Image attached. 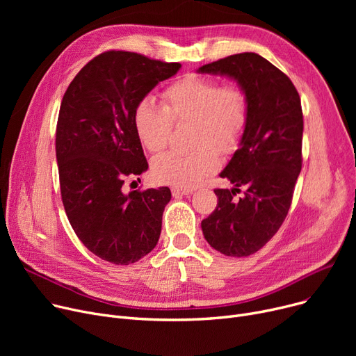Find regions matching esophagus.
I'll return each instance as SVG.
<instances>
[{"mask_svg": "<svg viewBox=\"0 0 356 356\" xmlns=\"http://www.w3.org/2000/svg\"><path fill=\"white\" fill-rule=\"evenodd\" d=\"M193 193V189H186V188H177V186H175V188H172V195L175 197H179V196H186V195H191Z\"/></svg>", "mask_w": 356, "mask_h": 356, "instance_id": "obj_1", "label": "esophagus"}]
</instances>
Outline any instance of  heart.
Here are the masks:
<instances>
[{
	"mask_svg": "<svg viewBox=\"0 0 356 356\" xmlns=\"http://www.w3.org/2000/svg\"><path fill=\"white\" fill-rule=\"evenodd\" d=\"M164 108L149 98L134 109L133 122L140 143L149 153H161L170 141L173 122L193 121L188 154L165 153L153 163V177L177 188H193L215 172L219 149L229 154L238 148L248 124V97L238 83L188 74L163 90Z\"/></svg>",
	"mask_w": 356,
	"mask_h": 356,
	"instance_id": "obj_1",
	"label": "heart"
}]
</instances>
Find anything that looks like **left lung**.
I'll list each match as a JSON object with an SVG mask.
<instances>
[{
    "label": "left lung",
    "mask_w": 356,
    "mask_h": 356,
    "mask_svg": "<svg viewBox=\"0 0 356 356\" xmlns=\"http://www.w3.org/2000/svg\"><path fill=\"white\" fill-rule=\"evenodd\" d=\"M229 76L248 97V124L220 177L234 188L215 189L216 209L202 220L204 239L228 257H248L283 225L302 170L303 112L286 73L257 53H238L199 67ZM246 192L236 198L240 188Z\"/></svg>",
    "instance_id": "1"
}]
</instances>
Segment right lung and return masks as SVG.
Instances as JSON below:
<instances>
[{"mask_svg": "<svg viewBox=\"0 0 356 356\" xmlns=\"http://www.w3.org/2000/svg\"><path fill=\"white\" fill-rule=\"evenodd\" d=\"M180 67L109 50L86 63L63 95L56 128L63 207L82 244L108 263L133 264L159 242L170 189L127 195L122 184L148 168L133 122L136 105Z\"/></svg>", "mask_w": 356, "mask_h": 356, "instance_id": "1", "label": "right lung"}]
</instances>
